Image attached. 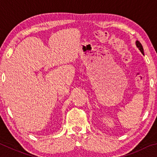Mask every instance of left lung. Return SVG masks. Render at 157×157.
Instances as JSON below:
<instances>
[{
    "label": "left lung",
    "mask_w": 157,
    "mask_h": 157,
    "mask_svg": "<svg viewBox=\"0 0 157 157\" xmlns=\"http://www.w3.org/2000/svg\"><path fill=\"white\" fill-rule=\"evenodd\" d=\"M136 46L139 48V49L140 50V51L141 52L143 55H144V53H143V46H142L141 44H140L139 41H136Z\"/></svg>",
    "instance_id": "left-lung-1"
}]
</instances>
